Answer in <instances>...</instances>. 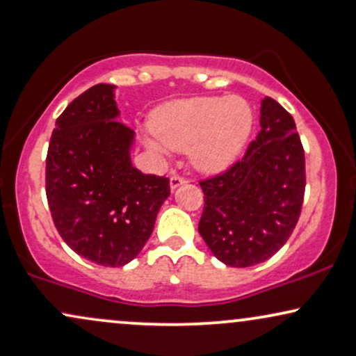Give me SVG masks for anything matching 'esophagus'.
I'll list each match as a JSON object with an SVG mask.
<instances>
[{
  "instance_id": "obj_1",
  "label": "esophagus",
  "mask_w": 356,
  "mask_h": 356,
  "mask_svg": "<svg viewBox=\"0 0 356 356\" xmlns=\"http://www.w3.org/2000/svg\"><path fill=\"white\" fill-rule=\"evenodd\" d=\"M186 182H187L186 177H182V175H179V174H174L172 177H170V189H175V187L182 186V184H186Z\"/></svg>"
}]
</instances>
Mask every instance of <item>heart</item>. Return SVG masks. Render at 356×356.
<instances>
[{
    "label": "heart",
    "mask_w": 356,
    "mask_h": 356,
    "mask_svg": "<svg viewBox=\"0 0 356 356\" xmlns=\"http://www.w3.org/2000/svg\"><path fill=\"white\" fill-rule=\"evenodd\" d=\"M152 129L162 144L192 149V159L206 172L229 167L239 157L252 130V110L241 97H194L170 102L154 113ZM162 152L159 144H150Z\"/></svg>",
    "instance_id": "1"
}]
</instances>
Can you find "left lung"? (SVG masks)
Segmentation results:
<instances>
[{
  "label": "left lung",
  "mask_w": 356,
  "mask_h": 356,
  "mask_svg": "<svg viewBox=\"0 0 356 356\" xmlns=\"http://www.w3.org/2000/svg\"><path fill=\"white\" fill-rule=\"evenodd\" d=\"M261 130L222 172L201 179L199 234L227 266L248 268L276 254L303 207L305 149L289 112L271 97L261 102Z\"/></svg>",
  "instance_id": "1"
}]
</instances>
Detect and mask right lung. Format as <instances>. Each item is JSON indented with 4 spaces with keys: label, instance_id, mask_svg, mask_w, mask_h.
<instances>
[{
    "label": "right lung",
    "instance_id": "1",
    "mask_svg": "<svg viewBox=\"0 0 356 356\" xmlns=\"http://www.w3.org/2000/svg\"><path fill=\"white\" fill-rule=\"evenodd\" d=\"M117 117L113 85L85 90L56 118L44 170L61 239L79 256L110 268L142 251L170 194L165 175L132 165L134 130Z\"/></svg>",
    "mask_w": 356,
    "mask_h": 356
}]
</instances>
